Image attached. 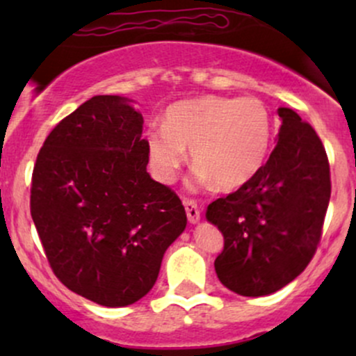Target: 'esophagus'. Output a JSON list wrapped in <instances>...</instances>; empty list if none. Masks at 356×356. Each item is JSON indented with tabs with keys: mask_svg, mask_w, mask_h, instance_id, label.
<instances>
[{
	"mask_svg": "<svg viewBox=\"0 0 356 356\" xmlns=\"http://www.w3.org/2000/svg\"><path fill=\"white\" fill-rule=\"evenodd\" d=\"M184 207H186L187 219H189L191 224H197L201 220V211H199V206L194 201H184Z\"/></svg>",
	"mask_w": 356,
	"mask_h": 356,
	"instance_id": "34e87169",
	"label": "esophagus"
}]
</instances>
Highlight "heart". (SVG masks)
Masks as SVG:
<instances>
[{
  "mask_svg": "<svg viewBox=\"0 0 356 356\" xmlns=\"http://www.w3.org/2000/svg\"><path fill=\"white\" fill-rule=\"evenodd\" d=\"M271 142V118L256 97L206 95L167 108L162 127L147 132L150 172L172 184L191 150L195 181L224 191L248 184L264 164Z\"/></svg>",
  "mask_w": 356,
  "mask_h": 356,
  "instance_id": "b5f03b06",
  "label": "heart"
}]
</instances>
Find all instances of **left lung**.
<instances>
[{
    "label": "left lung",
    "instance_id": "left-lung-1",
    "mask_svg": "<svg viewBox=\"0 0 356 356\" xmlns=\"http://www.w3.org/2000/svg\"><path fill=\"white\" fill-rule=\"evenodd\" d=\"M277 113V144L266 164L206 211L224 236L216 275L241 296L271 295L305 271L332 194L328 157L313 127L291 108Z\"/></svg>",
    "mask_w": 356,
    "mask_h": 356
}]
</instances>
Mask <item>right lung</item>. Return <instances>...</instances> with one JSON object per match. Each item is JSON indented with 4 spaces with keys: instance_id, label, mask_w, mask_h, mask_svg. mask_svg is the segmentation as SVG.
<instances>
[{
    "instance_id": "right-lung-1",
    "label": "right lung",
    "mask_w": 356,
    "mask_h": 356,
    "mask_svg": "<svg viewBox=\"0 0 356 356\" xmlns=\"http://www.w3.org/2000/svg\"><path fill=\"white\" fill-rule=\"evenodd\" d=\"M142 130L132 100L92 97L51 130L31 179V218L53 273L108 308L152 289L187 224L177 194L147 172Z\"/></svg>"
}]
</instances>
